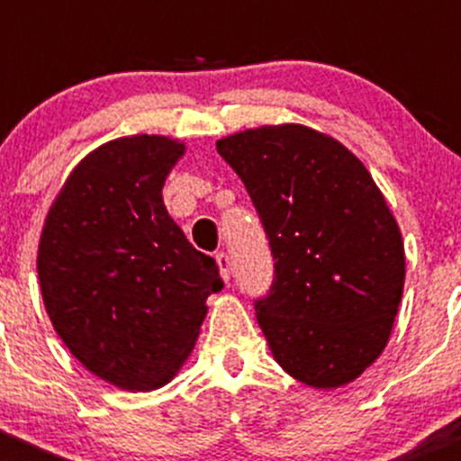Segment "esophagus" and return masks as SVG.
I'll list each match as a JSON object with an SVG mask.
<instances>
[{
  "instance_id": "obj_1",
  "label": "esophagus",
  "mask_w": 461,
  "mask_h": 461,
  "mask_svg": "<svg viewBox=\"0 0 461 461\" xmlns=\"http://www.w3.org/2000/svg\"><path fill=\"white\" fill-rule=\"evenodd\" d=\"M216 263H218V269H221V278L222 281H230V274H231V267H230V257L222 252L216 254Z\"/></svg>"
}]
</instances>
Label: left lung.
Masks as SVG:
<instances>
[{"label":"left lung","instance_id":"1","mask_svg":"<svg viewBox=\"0 0 461 461\" xmlns=\"http://www.w3.org/2000/svg\"><path fill=\"white\" fill-rule=\"evenodd\" d=\"M263 221L274 263L257 319L276 364L319 390L350 384L384 352L403 294L397 221L364 162L303 124L216 142Z\"/></svg>","mask_w":461,"mask_h":461}]
</instances>
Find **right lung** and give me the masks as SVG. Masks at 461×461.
Listing matches in <instances>:
<instances>
[{"label":"right lung","mask_w":461,"mask_h":461,"mask_svg":"<svg viewBox=\"0 0 461 461\" xmlns=\"http://www.w3.org/2000/svg\"><path fill=\"white\" fill-rule=\"evenodd\" d=\"M185 142L127 136L82 158L46 213L37 248L55 332L106 384L147 393L169 384L196 346L207 296L222 287L162 201Z\"/></svg>","instance_id":"obj_1"}]
</instances>
